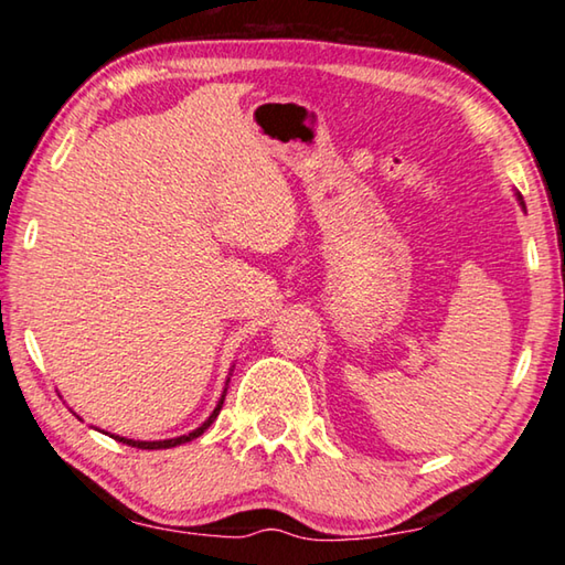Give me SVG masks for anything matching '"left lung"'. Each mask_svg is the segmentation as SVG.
I'll return each mask as SVG.
<instances>
[{
  "mask_svg": "<svg viewBox=\"0 0 565 565\" xmlns=\"http://www.w3.org/2000/svg\"><path fill=\"white\" fill-rule=\"evenodd\" d=\"M519 199H521V196H519ZM521 204H523V202H521Z\"/></svg>",
  "mask_w": 565,
  "mask_h": 565,
  "instance_id": "1",
  "label": "left lung"
}]
</instances>
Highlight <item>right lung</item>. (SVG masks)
<instances>
[{
  "mask_svg": "<svg viewBox=\"0 0 565 565\" xmlns=\"http://www.w3.org/2000/svg\"><path fill=\"white\" fill-rule=\"evenodd\" d=\"M224 396H226V388H224V394H222V398H218V404H216V408L212 411V416H209L202 426L199 428H194V431L191 434H186V436H177V438H167V441H134V438H124V436H111V438H117V441H121V444H127V446H134V448H147V451H157V448H174V446H179V444H186V441H194V438H199L202 436L209 426L214 424V418L218 416V411H222V406H224Z\"/></svg>",
  "mask_w": 565,
  "mask_h": 565,
  "instance_id": "obj_1",
  "label": "right lung"
}]
</instances>
